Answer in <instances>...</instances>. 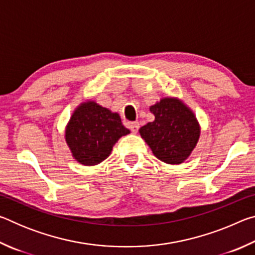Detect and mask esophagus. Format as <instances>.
<instances>
[{"mask_svg": "<svg viewBox=\"0 0 255 255\" xmlns=\"http://www.w3.org/2000/svg\"><path fill=\"white\" fill-rule=\"evenodd\" d=\"M129 128H130V130L132 132H137L138 129H139V124L137 122H132V123H129Z\"/></svg>", "mask_w": 255, "mask_h": 255, "instance_id": "1", "label": "esophagus"}]
</instances>
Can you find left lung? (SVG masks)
Wrapping results in <instances>:
<instances>
[{
  "instance_id": "left-lung-1",
  "label": "left lung",
  "mask_w": 255,
  "mask_h": 255,
  "mask_svg": "<svg viewBox=\"0 0 255 255\" xmlns=\"http://www.w3.org/2000/svg\"><path fill=\"white\" fill-rule=\"evenodd\" d=\"M153 123L139 129L140 136L158 159L180 164L187 158L199 138L200 129L195 115L176 99L165 98L150 107Z\"/></svg>"
}]
</instances>
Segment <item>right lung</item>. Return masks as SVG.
Instances as JSON below:
<instances>
[{
	"label": "right lung",
	"mask_w": 255,
	"mask_h": 255,
	"mask_svg": "<svg viewBox=\"0 0 255 255\" xmlns=\"http://www.w3.org/2000/svg\"><path fill=\"white\" fill-rule=\"evenodd\" d=\"M127 133L118 114L90 101L73 114L65 137L77 162L96 165L109 156L114 145Z\"/></svg>",
	"instance_id": "obj_1"
}]
</instances>
